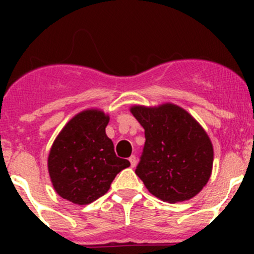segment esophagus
<instances>
[{"label":"esophagus","instance_id":"esophagus-1","mask_svg":"<svg viewBox=\"0 0 254 254\" xmlns=\"http://www.w3.org/2000/svg\"><path fill=\"white\" fill-rule=\"evenodd\" d=\"M129 161H130V165H131V167H135V166H136V157H135L134 155L130 156Z\"/></svg>","mask_w":254,"mask_h":254}]
</instances>
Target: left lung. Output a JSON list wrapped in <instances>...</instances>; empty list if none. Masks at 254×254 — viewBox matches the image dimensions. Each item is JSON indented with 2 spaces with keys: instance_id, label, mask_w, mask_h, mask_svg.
Masks as SVG:
<instances>
[{
  "instance_id": "obj_1",
  "label": "left lung",
  "mask_w": 254,
  "mask_h": 254,
  "mask_svg": "<svg viewBox=\"0 0 254 254\" xmlns=\"http://www.w3.org/2000/svg\"><path fill=\"white\" fill-rule=\"evenodd\" d=\"M131 113L145 129L135 173L151 194L168 203L195 196L211 175L214 151L193 117L175 104L135 106Z\"/></svg>"
}]
</instances>
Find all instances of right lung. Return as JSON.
Wrapping results in <instances>:
<instances>
[{"mask_svg":"<svg viewBox=\"0 0 254 254\" xmlns=\"http://www.w3.org/2000/svg\"><path fill=\"white\" fill-rule=\"evenodd\" d=\"M109 117L84 111L65 125L53 143L48 168L56 193L78 205L92 203L111 188L115 176L130 162L114 152L107 136Z\"/></svg>","mask_w":254,"mask_h":254,"instance_id":"right-lung-1","label":"right lung"}]
</instances>
